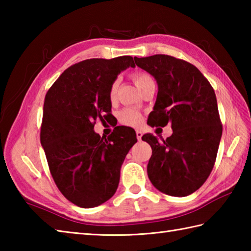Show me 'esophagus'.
Returning a JSON list of instances; mask_svg holds the SVG:
<instances>
[{
    "label": "esophagus",
    "instance_id": "esophagus-1",
    "mask_svg": "<svg viewBox=\"0 0 251 251\" xmlns=\"http://www.w3.org/2000/svg\"><path fill=\"white\" fill-rule=\"evenodd\" d=\"M136 135H137V139L140 141V140H141V138H142L143 132H142L141 130H137V131H136Z\"/></svg>",
    "mask_w": 251,
    "mask_h": 251
}]
</instances>
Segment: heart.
<instances>
[{"instance_id": "b5f03b06", "label": "heart", "mask_w": 251, "mask_h": 251, "mask_svg": "<svg viewBox=\"0 0 251 251\" xmlns=\"http://www.w3.org/2000/svg\"><path fill=\"white\" fill-rule=\"evenodd\" d=\"M132 79L136 84L137 88L140 90L146 86L147 84L154 82L150 74L145 72H137L132 74ZM117 87H119V81H114L111 84L109 89V98L111 101H114L116 98ZM120 120L127 126H139L142 122V115L139 111L134 109H124L120 113Z\"/></svg>"}]
</instances>
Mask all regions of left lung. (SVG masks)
<instances>
[{"label": "left lung", "instance_id": "1", "mask_svg": "<svg viewBox=\"0 0 251 251\" xmlns=\"http://www.w3.org/2000/svg\"><path fill=\"white\" fill-rule=\"evenodd\" d=\"M135 62L158 86L150 125L173 128L166 140L142 136L152 148L149 179L167 195H190L209 177L222 136L215 90L195 66L175 57H135Z\"/></svg>", "mask_w": 251, "mask_h": 251}]
</instances>
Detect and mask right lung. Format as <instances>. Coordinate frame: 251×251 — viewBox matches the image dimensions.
Returning <instances> with one entry per match:
<instances>
[{"instance_id":"obj_1","label":"right lung","mask_w":251,"mask_h":251,"mask_svg":"<svg viewBox=\"0 0 251 251\" xmlns=\"http://www.w3.org/2000/svg\"><path fill=\"white\" fill-rule=\"evenodd\" d=\"M129 67L135 68L130 56L81 61L45 96L41 145L58 189L78 207L99 206L114 195L122 164L137 142L130 127L117 126L108 138L94 130L111 112V84Z\"/></svg>"}]
</instances>
